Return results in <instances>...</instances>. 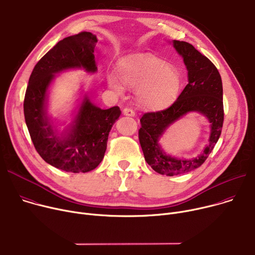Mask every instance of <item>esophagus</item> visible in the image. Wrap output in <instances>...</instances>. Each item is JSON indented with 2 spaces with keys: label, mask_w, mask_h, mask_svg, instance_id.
Here are the masks:
<instances>
[{
  "label": "esophagus",
  "mask_w": 255,
  "mask_h": 255,
  "mask_svg": "<svg viewBox=\"0 0 255 255\" xmlns=\"http://www.w3.org/2000/svg\"><path fill=\"white\" fill-rule=\"evenodd\" d=\"M123 114L125 116H129V117H134V116H135V112L133 110H131V109H128V108L123 110Z\"/></svg>",
  "instance_id": "34e87169"
}]
</instances>
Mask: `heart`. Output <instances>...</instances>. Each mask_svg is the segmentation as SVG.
<instances>
[{
    "label": "heart",
    "mask_w": 255,
    "mask_h": 255,
    "mask_svg": "<svg viewBox=\"0 0 255 255\" xmlns=\"http://www.w3.org/2000/svg\"><path fill=\"white\" fill-rule=\"evenodd\" d=\"M109 87L123 95L125 84L136 86L137 102L147 109L164 108L178 97L182 78L178 69L150 54L130 55L118 63V74L107 73Z\"/></svg>",
    "instance_id": "1"
}]
</instances>
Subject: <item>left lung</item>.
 <instances>
[{"label": "left lung", "mask_w": 255, "mask_h": 255, "mask_svg": "<svg viewBox=\"0 0 255 255\" xmlns=\"http://www.w3.org/2000/svg\"><path fill=\"white\" fill-rule=\"evenodd\" d=\"M171 43L186 66L188 84L171 107L144 114L138 132L146 163L156 173L166 176L182 175L200 167L218 142L224 122L223 84L216 66L192 44L179 40ZM190 112L204 115L210 123L208 143L194 158L171 156L161 147L160 139L171 125Z\"/></svg>", "instance_id": "8db88e82"}]
</instances>
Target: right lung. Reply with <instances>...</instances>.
Masks as SVG:
<instances>
[{
    "label": "right lung",
    "mask_w": 255,
    "mask_h": 255,
    "mask_svg": "<svg viewBox=\"0 0 255 255\" xmlns=\"http://www.w3.org/2000/svg\"><path fill=\"white\" fill-rule=\"evenodd\" d=\"M97 41L91 32L60 40L35 65L26 89L23 108L34 147L44 161L66 172L86 173L101 164L109 133L121 116L119 107L104 110L96 106L84 89L71 112L70 123L49 113L50 90L58 74L79 69L97 73Z\"/></svg>",
    "instance_id": "add662e5"
}]
</instances>
